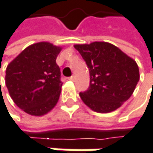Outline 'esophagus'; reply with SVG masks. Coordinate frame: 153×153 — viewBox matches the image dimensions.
Wrapping results in <instances>:
<instances>
[{"instance_id": "34e87169", "label": "esophagus", "mask_w": 153, "mask_h": 153, "mask_svg": "<svg viewBox=\"0 0 153 153\" xmlns=\"http://www.w3.org/2000/svg\"><path fill=\"white\" fill-rule=\"evenodd\" d=\"M68 79L70 80V81H75V76H72L71 77H68Z\"/></svg>"}]
</instances>
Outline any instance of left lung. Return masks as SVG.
<instances>
[{"instance_id":"obj_1","label":"left lung","mask_w":153,"mask_h":153,"mask_svg":"<svg viewBox=\"0 0 153 153\" xmlns=\"http://www.w3.org/2000/svg\"><path fill=\"white\" fill-rule=\"evenodd\" d=\"M74 47L90 71V86L79 94L83 103L101 113L119 108L132 95L139 80L136 62L117 47L104 42Z\"/></svg>"}]
</instances>
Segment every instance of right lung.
<instances>
[{"mask_svg":"<svg viewBox=\"0 0 153 153\" xmlns=\"http://www.w3.org/2000/svg\"><path fill=\"white\" fill-rule=\"evenodd\" d=\"M60 51L49 42L35 43L7 65L6 86L15 104L27 114H46L57 103L62 84L56 62Z\"/></svg>","mask_w":153,"mask_h":153,"instance_id":"add662e5","label":"right lung"}]
</instances>
